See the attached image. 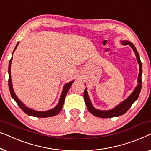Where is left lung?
Wrapping results in <instances>:
<instances>
[{
    "instance_id": "left-lung-1",
    "label": "left lung",
    "mask_w": 151,
    "mask_h": 151,
    "mask_svg": "<svg viewBox=\"0 0 151 151\" xmlns=\"http://www.w3.org/2000/svg\"><path fill=\"white\" fill-rule=\"evenodd\" d=\"M123 45H130L131 47L134 50L135 52V56H136L137 61L139 65V75L138 78H137V82L138 84L135 87L134 91H133V93L127 98V99L123 101L121 104L118 105L117 106H116L114 108L110 110H97L94 108L93 105L91 104V101L90 99H89L88 93H87L86 88H85L84 93V99L85 104H86L87 106V109L92 114L95 116L99 117V118H112L115 116H119L124 114V113L127 112V110L131 108V106H132V104L136 101L137 98L139 97V93H140L141 88H142V65L140 58H139V56L138 52H137L136 48L134 46V45L133 44L132 42L127 41H123Z\"/></svg>"
}]
</instances>
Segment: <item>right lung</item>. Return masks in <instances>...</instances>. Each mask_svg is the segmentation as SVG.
<instances>
[{
	"label": "right lung",
	"mask_w": 151,
	"mask_h": 151,
	"mask_svg": "<svg viewBox=\"0 0 151 151\" xmlns=\"http://www.w3.org/2000/svg\"><path fill=\"white\" fill-rule=\"evenodd\" d=\"M18 43H19V42L16 44V47H15L14 52H13L12 55H13V54H14V52H15V50H16V49L17 48ZM12 57L10 59L9 63V70H8V72H9V82H9V88L11 95H12L13 99L16 101V102L17 103V104L18 105V106L19 107V108H20L22 110L24 111V112L27 114L31 116H35V117H39V118L52 117V116H56V114H58L60 112L61 109H62L63 106V104H64L65 99V97H66V95H67V92H68L69 89L70 88V87L72 85V84L73 83L74 81H71V82L67 83V84H65L64 87H63V92H62V93H61L59 101H58V105L55 107V108L52 109V110L44 111V112H38V111L32 110V109L27 108V107L23 103L18 99V98H17V97L16 95V94H15L14 89H13V86H12V78H11V64H12Z\"/></svg>",
	"instance_id": "right-lung-1"
}]
</instances>
